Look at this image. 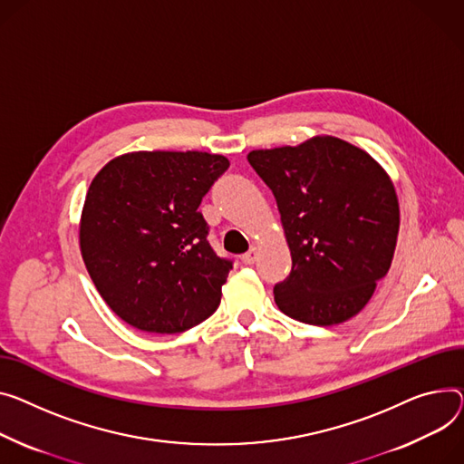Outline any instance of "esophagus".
<instances>
[{
	"mask_svg": "<svg viewBox=\"0 0 464 464\" xmlns=\"http://www.w3.org/2000/svg\"><path fill=\"white\" fill-rule=\"evenodd\" d=\"M256 259H257V248H256V246H252V248L242 256V263L244 265H254Z\"/></svg>",
	"mask_w": 464,
	"mask_h": 464,
	"instance_id": "esophagus-1",
	"label": "esophagus"
}]
</instances>
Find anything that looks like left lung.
I'll return each mask as SVG.
<instances>
[{"label":"left lung","mask_w":464,"mask_h":464,"mask_svg":"<svg viewBox=\"0 0 464 464\" xmlns=\"http://www.w3.org/2000/svg\"><path fill=\"white\" fill-rule=\"evenodd\" d=\"M282 216L293 268L274 287L280 310L332 326L360 314L390 270L399 201L384 168L334 136L248 152Z\"/></svg>","instance_id":"8db88e82"}]
</instances>
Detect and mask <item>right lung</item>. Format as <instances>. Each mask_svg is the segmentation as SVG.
Listing matches in <instances>:
<instances>
[{
	"label": "right lung",
	"mask_w": 464,
	"mask_h": 464,
	"mask_svg": "<svg viewBox=\"0 0 464 464\" xmlns=\"http://www.w3.org/2000/svg\"><path fill=\"white\" fill-rule=\"evenodd\" d=\"M227 168L222 154L136 150L91 180L80 252L117 317L143 332L177 334L216 312L233 263L212 252L198 207Z\"/></svg>",
	"instance_id": "right-lung-1"
}]
</instances>
